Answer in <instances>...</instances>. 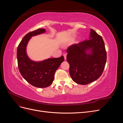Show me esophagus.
I'll use <instances>...</instances> for the list:
<instances>
[{"label": "esophagus", "instance_id": "34e87169", "mask_svg": "<svg viewBox=\"0 0 123 123\" xmlns=\"http://www.w3.org/2000/svg\"><path fill=\"white\" fill-rule=\"evenodd\" d=\"M64 57L65 60L66 61V57H67V55H66V54H64Z\"/></svg>", "mask_w": 123, "mask_h": 123}]
</instances>
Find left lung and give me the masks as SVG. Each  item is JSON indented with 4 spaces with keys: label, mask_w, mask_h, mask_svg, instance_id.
<instances>
[{
    "label": "left lung",
    "mask_w": 123,
    "mask_h": 123,
    "mask_svg": "<svg viewBox=\"0 0 123 123\" xmlns=\"http://www.w3.org/2000/svg\"><path fill=\"white\" fill-rule=\"evenodd\" d=\"M89 39L73 44L67 50V61L72 80L80 85H87L98 80L103 73L107 60L102 37L91 29Z\"/></svg>",
    "instance_id": "obj_1"
}]
</instances>
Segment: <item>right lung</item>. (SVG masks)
Wrapping results in <instances>:
<instances>
[{"mask_svg": "<svg viewBox=\"0 0 123 123\" xmlns=\"http://www.w3.org/2000/svg\"><path fill=\"white\" fill-rule=\"evenodd\" d=\"M46 32L44 29H38L28 33L21 40L17 48V58L19 72L24 79L37 88L49 87L53 83L55 71L64 61L63 56L58 58H49L36 62L30 58L27 47L32 37Z\"/></svg>", "mask_w": 123, "mask_h": 123, "instance_id": "1", "label": "right lung"}]
</instances>
